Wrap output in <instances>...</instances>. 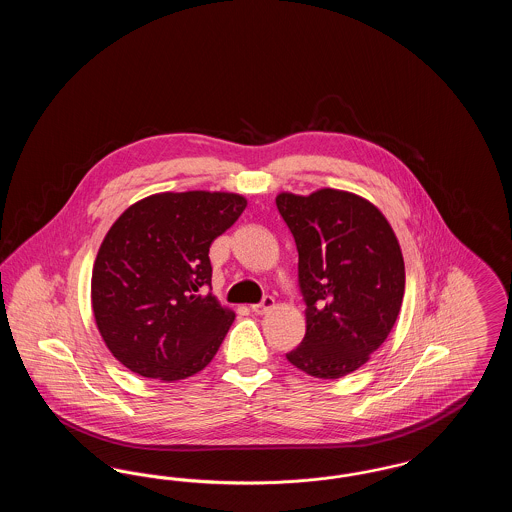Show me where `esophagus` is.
I'll return each instance as SVG.
<instances>
[{
  "mask_svg": "<svg viewBox=\"0 0 512 512\" xmlns=\"http://www.w3.org/2000/svg\"><path fill=\"white\" fill-rule=\"evenodd\" d=\"M274 309V299L267 295L259 305H253L251 307V311L255 313V315H267L268 311H272Z\"/></svg>",
  "mask_w": 512,
  "mask_h": 512,
  "instance_id": "1",
  "label": "esophagus"
}]
</instances>
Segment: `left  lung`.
<instances>
[{
	"instance_id": "obj_1",
	"label": "left lung",
	"mask_w": 512,
	"mask_h": 512,
	"mask_svg": "<svg viewBox=\"0 0 512 512\" xmlns=\"http://www.w3.org/2000/svg\"><path fill=\"white\" fill-rule=\"evenodd\" d=\"M276 205L297 245L307 305L305 338L286 357L309 376L338 380L390 336L405 293L401 245L382 211L361 195L280 192Z\"/></svg>"
}]
</instances>
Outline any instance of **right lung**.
I'll return each mask as SVG.
<instances>
[{"label":"right lung","instance_id":"add662e5","mask_svg":"<svg viewBox=\"0 0 512 512\" xmlns=\"http://www.w3.org/2000/svg\"><path fill=\"white\" fill-rule=\"evenodd\" d=\"M245 207L232 192H161L113 222L94 261L92 309L121 365L178 382L213 361L236 313L201 293L213 276L209 247Z\"/></svg>","mask_w":512,"mask_h":512}]
</instances>
